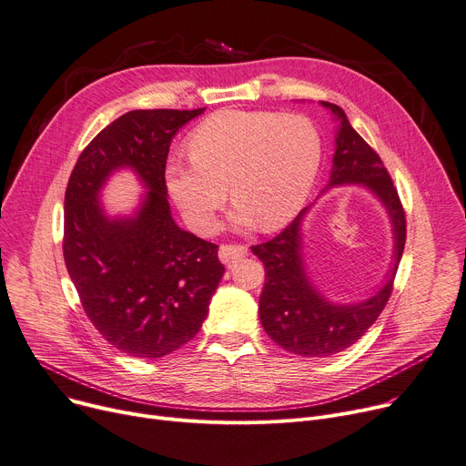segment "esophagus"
<instances>
[{
    "mask_svg": "<svg viewBox=\"0 0 466 466\" xmlns=\"http://www.w3.org/2000/svg\"><path fill=\"white\" fill-rule=\"evenodd\" d=\"M245 255H247V247H243V245H221L219 247V260L227 266Z\"/></svg>",
    "mask_w": 466,
    "mask_h": 466,
    "instance_id": "esophagus-1",
    "label": "esophagus"
}]
</instances>
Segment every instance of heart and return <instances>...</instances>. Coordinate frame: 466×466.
Wrapping results in <instances>:
<instances>
[{"instance_id":"heart-1","label":"heart","mask_w":466,"mask_h":466,"mask_svg":"<svg viewBox=\"0 0 466 466\" xmlns=\"http://www.w3.org/2000/svg\"><path fill=\"white\" fill-rule=\"evenodd\" d=\"M191 161L168 159L165 183L185 223L200 236L215 230L230 198L234 230H275L292 221L319 174L322 146L311 119L266 110H221L189 138Z\"/></svg>"}]
</instances>
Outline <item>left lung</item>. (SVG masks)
Segmentation results:
<instances>
[{
    "instance_id": "obj_1",
    "label": "left lung",
    "mask_w": 466,
    "mask_h": 466,
    "mask_svg": "<svg viewBox=\"0 0 466 466\" xmlns=\"http://www.w3.org/2000/svg\"><path fill=\"white\" fill-rule=\"evenodd\" d=\"M320 105L337 123L329 179L320 197L335 187L360 185L386 211L393 247L391 262L380 287L358 301L329 299L307 271L303 223L317 200L301 209L277 238L253 247V253L262 260L266 269V283L258 301L262 328L279 347L307 358H328L343 352L375 324L390 299L407 238L405 213L380 157L356 133L343 108L326 101H320Z\"/></svg>"
}]
</instances>
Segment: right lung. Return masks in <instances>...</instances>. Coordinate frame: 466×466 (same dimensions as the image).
Instances as JSON below:
<instances>
[{
	"label": "right lung",
	"instance_id": "add662e5",
	"mask_svg": "<svg viewBox=\"0 0 466 466\" xmlns=\"http://www.w3.org/2000/svg\"><path fill=\"white\" fill-rule=\"evenodd\" d=\"M197 110H133L105 127L78 157L66 191L64 257L91 324L127 356L157 360L198 333L225 266L217 245L176 225L165 167L170 142ZM127 169L145 193L127 214L102 202Z\"/></svg>",
	"mask_w": 466,
	"mask_h": 466
}]
</instances>
